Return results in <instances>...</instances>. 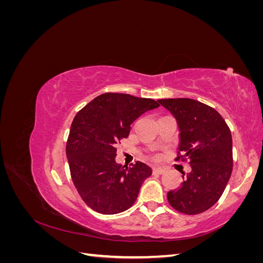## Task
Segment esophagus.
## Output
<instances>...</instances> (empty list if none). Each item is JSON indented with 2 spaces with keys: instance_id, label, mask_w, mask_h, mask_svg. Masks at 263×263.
I'll return each instance as SVG.
<instances>
[{
  "instance_id": "esophagus-1",
  "label": "esophagus",
  "mask_w": 263,
  "mask_h": 263,
  "mask_svg": "<svg viewBox=\"0 0 263 263\" xmlns=\"http://www.w3.org/2000/svg\"><path fill=\"white\" fill-rule=\"evenodd\" d=\"M153 172H154V174H160V176H161V174L165 173V170L162 169V168H154Z\"/></svg>"
}]
</instances>
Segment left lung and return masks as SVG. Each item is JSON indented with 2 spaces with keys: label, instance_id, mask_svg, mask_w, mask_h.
I'll return each instance as SVG.
<instances>
[{
  "label": "left lung",
  "instance_id": "1",
  "mask_svg": "<svg viewBox=\"0 0 263 263\" xmlns=\"http://www.w3.org/2000/svg\"><path fill=\"white\" fill-rule=\"evenodd\" d=\"M158 102L176 118L181 160H189L191 172L184 182L169 191L174 210L196 215L216 203L233 171V139L217 110L192 99H164ZM180 157L177 158V160Z\"/></svg>",
  "mask_w": 263,
  "mask_h": 263
}]
</instances>
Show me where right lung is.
<instances>
[{"label": "right lung", "instance_id": "obj_1", "mask_svg": "<svg viewBox=\"0 0 263 263\" xmlns=\"http://www.w3.org/2000/svg\"><path fill=\"white\" fill-rule=\"evenodd\" d=\"M159 107L151 99L104 93L79 112L67 141L66 154L73 184L93 211L112 215L128 210L153 170L137 161L125 168L115 161L116 145L127 138L130 125Z\"/></svg>", "mask_w": 263, "mask_h": 263}]
</instances>
